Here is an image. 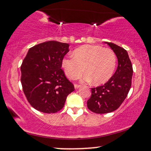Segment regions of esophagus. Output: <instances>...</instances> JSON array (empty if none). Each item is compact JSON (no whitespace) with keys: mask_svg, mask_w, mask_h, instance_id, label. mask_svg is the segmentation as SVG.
Segmentation results:
<instances>
[{"mask_svg":"<svg viewBox=\"0 0 151 151\" xmlns=\"http://www.w3.org/2000/svg\"><path fill=\"white\" fill-rule=\"evenodd\" d=\"M74 87H75L76 89H78V88L80 87V85H78V84H74Z\"/></svg>","mask_w":151,"mask_h":151,"instance_id":"esophagus-1","label":"esophagus"}]
</instances>
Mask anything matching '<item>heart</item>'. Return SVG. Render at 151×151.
Wrapping results in <instances>:
<instances>
[{"mask_svg": "<svg viewBox=\"0 0 151 151\" xmlns=\"http://www.w3.org/2000/svg\"><path fill=\"white\" fill-rule=\"evenodd\" d=\"M73 57L62 60L64 72L71 80L86 74L82 80H92L94 85L103 84L109 80L114 73L117 57L112 49L100 45H83L74 50Z\"/></svg>", "mask_w": 151, "mask_h": 151, "instance_id": "obj_1", "label": "heart"}]
</instances>
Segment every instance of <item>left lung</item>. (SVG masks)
Listing matches in <instances>:
<instances>
[{
    "instance_id": "left-lung-1",
    "label": "left lung",
    "mask_w": 151,
    "mask_h": 151,
    "mask_svg": "<svg viewBox=\"0 0 151 151\" xmlns=\"http://www.w3.org/2000/svg\"><path fill=\"white\" fill-rule=\"evenodd\" d=\"M105 43L115 53L118 66L107 82L91 89V97L87 101L88 108L99 114L113 112L119 107L130 89L133 74L132 63L126 50L115 44Z\"/></svg>"
}]
</instances>
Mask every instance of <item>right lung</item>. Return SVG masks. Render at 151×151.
I'll list each match as a JSON object with an SVG mask.
<instances>
[{
    "mask_svg": "<svg viewBox=\"0 0 151 151\" xmlns=\"http://www.w3.org/2000/svg\"><path fill=\"white\" fill-rule=\"evenodd\" d=\"M69 45L48 41L30 48L21 66V82L27 101L35 109L54 113L63 107L74 86L61 69Z\"/></svg>",
    "mask_w": 151,
    "mask_h": 151,
    "instance_id": "add662e5",
    "label": "right lung"
}]
</instances>
